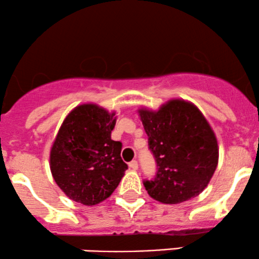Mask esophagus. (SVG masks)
<instances>
[{"label": "esophagus", "mask_w": 259, "mask_h": 259, "mask_svg": "<svg viewBox=\"0 0 259 259\" xmlns=\"http://www.w3.org/2000/svg\"><path fill=\"white\" fill-rule=\"evenodd\" d=\"M129 167H130V169H133V170H138V168H139L138 160H132V162L129 163Z\"/></svg>", "instance_id": "esophagus-1"}]
</instances>
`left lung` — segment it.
I'll return each mask as SVG.
<instances>
[{"label":"left lung","instance_id":"obj_1","mask_svg":"<svg viewBox=\"0 0 259 259\" xmlns=\"http://www.w3.org/2000/svg\"><path fill=\"white\" fill-rule=\"evenodd\" d=\"M139 113L157 164L153 179L144 180L148 195L168 204L200 195L218 164V144L206 118L183 100Z\"/></svg>","mask_w":259,"mask_h":259}]
</instances>
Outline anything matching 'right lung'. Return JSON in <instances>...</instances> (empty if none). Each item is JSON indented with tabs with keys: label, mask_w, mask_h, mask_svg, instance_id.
Listing matches in <instances>:
<instances>
[{
	"label": "right lung",
	"mask_w": 259,
	"mask_h": 259,
	"mask_svg": "<svg viewBox=\"0 0 259 259\" xmlns=\"http://www.w3.org/2000/svg\"><path fill=\"white\" fill-rule=\"evenodd\" d=\"M115 113L96 105H81L67 115L50 154L57 185L70 200L94 206L112 195L127 164L121 142L113 141Z\"/></svg>",
	"instance_id": "1"
}]
</instances>
